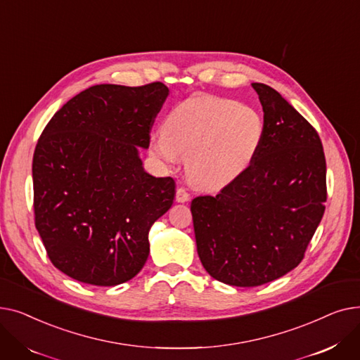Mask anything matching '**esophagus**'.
Segmentation results:
<instances>
[{
    "label": "esophagus",
    "mask_w": 360,
    "mask_h": 360,
    "mask_svg": "<svg viewBox=\"0 0 360 360\" xmlns=\"http://www.w3.org/2000/svg\"><path fill=\"white\" fill-rule=\"evenodd\" d=\"M188 200H190V194H188L186 188L179 186L178 190H176V201H178V202H185V201H188Z\"/></svg>",
    "instance_id": "obj_1"
}]
</instances>
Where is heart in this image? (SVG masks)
I'll use <instances>...</instances> for the list:
<instances>
[{"instance_id":"b5f03b06","label":"heart","mask_w":360,"mask_h":360,"mask_svg":"<svg viewBox=\"0 0 360 360\" xmlns=\"http://www.w3.org/2000/svg\"><path fill=\"white\" fill-rule=\"evenodd\" d=\"M264 139L261 113L239 102L195 94L176 103L153 136V153L174 165L186 158V172L200 188H217L239 176Z\"/></svg>"}]
</instances>
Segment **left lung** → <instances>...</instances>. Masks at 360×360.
Segmentation results:
<instances>
[{
  "label": "left lung",
  "instance_id": "left-lung-1",
  "mask_svg": "<svg viewBox=\"0 0 360 360\" xmlns=\"http://www.w3.org/2000/svg\"><path fill=\"white\" fill-rule=\"evenodd\" d=\"M251 86L264 110L255 159L217 195L191 202L202 267L238 288L264 285L297 267L327 201L326 156L316 129L278 91Z\"/></svg>",
  "mask_w": 360,
  "mask_h": 360
}]
</instances>
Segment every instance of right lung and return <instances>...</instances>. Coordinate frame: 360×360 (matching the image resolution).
Instances as JSON below:
<instances>
[{
	"instance_id": "add662e5",
	"label": "right lung",
	"mask_w": 360,
	"mask_h": 360,
	"mask_svg": "<svg viewBox=\"0 0 360 360\" xmlns=\"http://www.w3.org/2000/svg\"><path fill=\"white\" fill-rule=\"evenodd\" d=\"M167 93L160 82L91 86L44 128L32 163L34 226L68 277L117 286L146 264L150 226L172 205L175 181L148 175L136 146H150Z\"/></svg>"
}]
</instances>
